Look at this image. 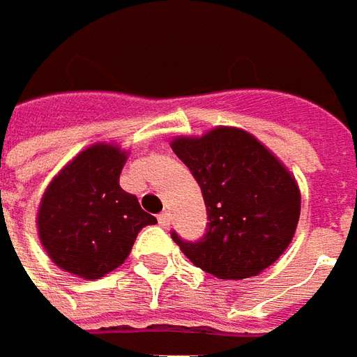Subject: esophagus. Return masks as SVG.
Segmentation results:
<instances>
[{
  "label": "esophagus",
  "mask_w": 357,
  "mask_h": 357,
  "mask_svg": "<svg viewBox=\"0 0 357 357\" xmlns=\"http://www.w3.org/2000/svg\"><path fill=\"white\" fill-rule=\"evenodd\" d=\"M158 222H160V227H162V229H168V227H169V213H168V211L160 213Z\"/></svg>",
  "instance_id": "34e87169"
}]
</instances>
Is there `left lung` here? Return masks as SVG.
<instances>
[{
	"label": "left lung",
	"instance_id": "1",
	"mask_svg": "<svg viewBox=\"0 0 357 357\" xmlns=\"http://www.w3.org/2000/svg\"><path fill=\"white\" fill-rule=\"evenodd\" d=\"M176 152L201 188L207 229L195 242L172 238L197 268L220 280H246L289 246L301 213L297 181L246 130L219 127L176 138Z\"/></svg>",
	"mask_w": 357,
	"mask_h": 357
}]
</instances>
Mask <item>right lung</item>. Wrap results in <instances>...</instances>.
Wrapping results in <instances>:
<instances>
[{
  "instance_id": "right-lung-1",
  "label": "right lung",
  "mask_w": 357,
  "mask_h": 357,
  "mask_svg": "<svg viewBox=\"0 0 357 357\" xmlns=\"http://www.w3.org/2000/svg\"><path fill=\"white\" fill-rule=\"evenodd\" d=\"M125 160L117 146H89L46 188L36 222L58 268L99 280L127 260L140 230L158 222L119 185Z\"/></svg>"
}]
</instances>
